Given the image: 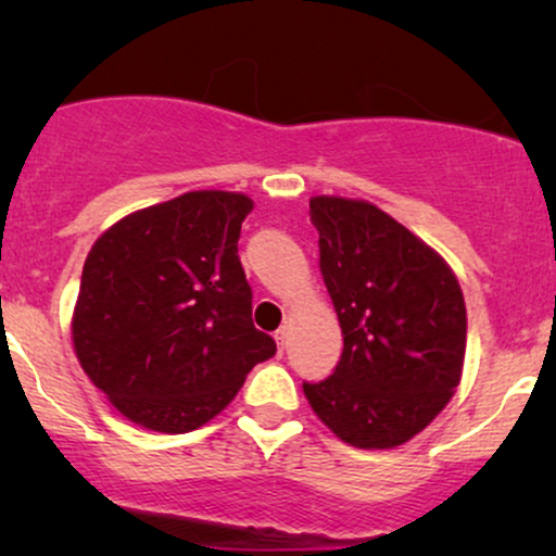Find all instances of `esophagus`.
<instances>
[{
    "mask_svg": "<svg viewBox=\"0 0 556 556\" xmlns=\"http://www.w3.org/2000/svg\"><path fill=\"white\" fill-rule=\"evenodd\" d=\"M287 334H290V329H287V327H279V329H277V334H274V340H277L279 350H285V344H287Z\"/></svg>",
    "mask_w": 556,
    "mask_h": 556,
    "instance_id": "esophagus-1",
    "label": "esophagus"
}]
</instances>
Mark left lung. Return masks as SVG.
I'll use <instances>...</instances> for the list:
<instances>
[{
  "label": "left lung",
  "instance_id": "1",
  "mask_svg": "<svg viewBox=\"0 0 556 556\" xmlns=\"http://www.w3.org/2000/svg\"><path fill=\"white\" fill-rule=\"evenodd\" d=\"M318 266L342 327L324 381H303L316 416L342 442L389 450L424 431L460 384L468 316L437 251L366 201L316 195Z\"/></svg>",
  "mask_w": 556,
  "mask_h": 556
}]
</instances>
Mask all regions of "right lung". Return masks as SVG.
I'll return each mask as SVG.
<instances>
[{
  "label": "right lung",
  "mask_w": 556,
  "mask_h": 556,
  "mask_svg": "<svg viewBox=\"0 0 556 556\" xmlns=\"http://www.w3.org/2000/svg\"><path fill=\"white\" fill-rule=\"evenodd\" d=\"M251 208L242 193L193 190L125 216L93 242L73 314L75 353L132 424L193 431L277 353L253 327L238 256Z\"/></svg>",
  "instance_id": "right-lung-1"
}]
</instances>
